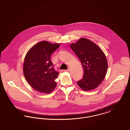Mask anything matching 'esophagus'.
Returning <instances> with one entry per match:
<instances>
[{"instance_id":"obj_1","label":"esophagus","mask_w":130,"mask_h":130,"mask_svg":"<svg viewBox=\"0 0 130 130\" xmlns=\"http://www.w3.org/2000/svg\"><path fill=\"white\" fill-rule=\"evenodd\" d=\"M69 70H70L68 69V70H64V72H68V71H69Z\"/></svg>"}]
</instances>
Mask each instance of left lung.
Returning a JSON list of instances; mask_svg holds the SVG:
<instances>
[{
    "instance_id": "obj_1",
    "label": "left lung",
    "mask_w": 130,
    "mask_h": 130,
    "mask_svg": "<svg viewBox=\"0 0 130 130\" xmlns=\"http://www.w3.org/2000/svg\"><path fill=\"white\" fill-rule=\"evenodd\" d=\"M70 46L84 71L83 79L77 82L78 86L85 91L96 88L104 80L108 69L104 53L95 43L86 38H80Z\"/></svg>"
}]
</instances>
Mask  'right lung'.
<instances>
[{
	"label": "right lung",
	"mask_w": 130,
	"mask_h": 130,
	"mask_svg": "<svg viewBox=\"0 0 130 130\" xmlns=\"http://www.w3.org/2000/svg\"><path fill=\"white\" fill-rule=\"evenodd\" d=\"M59 43L42 41L32 46L25 57L23 73L27 82L36 90L50 93L56 87V72L50 60L52 53L59 46Z\"/></svg>",
	"instance_id": "add662e5"
}]
</instances>
